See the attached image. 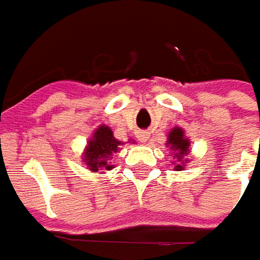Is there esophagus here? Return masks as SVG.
<instances>
[{
    "label": "esophagus",
    "mask_w": 260,
    "mask_h": 260,
    "mask_svg": "<svg viewBox=\"0 0 260 260\" xmlns=\"http://www.w3.org/2000/svg\"><path fill=\"white\" fill-rule=\"evenodd\" d=\"M137 139H139L140 142H147V140L150 139V133H149V132H139V133H137Z\"/></svg>",
    "instance_id": "1"
}]
</instances>
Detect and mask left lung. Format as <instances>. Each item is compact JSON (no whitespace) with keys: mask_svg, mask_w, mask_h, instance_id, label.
<instances>
[{"mask_svg":"<svg viewBox=\"0 0 260 260\" xmlns=\"http://www.w3.org/2000/svg\"><path fill=\"white\" fill-rule=\"evenodd\" d=\"M166 145L171 147V150H174L175 157L178 159V165L175 166L176 171H182L184 169V157H186V155L189 153V145L191 142L185 137V133L182 128L179 127H174L169 135H168V143ZM188 160V159H185Z\"/></svg>","mask_w":260,"mask_h":260,"instance_id":"1","label":"left lung"}]
</instances>
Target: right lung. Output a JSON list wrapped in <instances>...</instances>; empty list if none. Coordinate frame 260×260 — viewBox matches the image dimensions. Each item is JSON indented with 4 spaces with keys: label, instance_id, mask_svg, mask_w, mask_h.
Segmentation results:
<instances>
[{
    "label": "right lung",
    "instance_id": "obj_1",
    "mask_svg": "<svg viewBox=\"0 0 260 260\" xmlns=\"http://www.w3.org/2000/svg\"><path fill=\"white\" fill-rule=\"evenodd\" d=\"M121 145L123 143L115 139L108 125H100L88 140V146L82 156L88 169L92 172L113 169V165L108 164V159L120 150Z\"/></svg>",
    "mask_w": 260,
    "mask_h": 260
}]
</instances>
